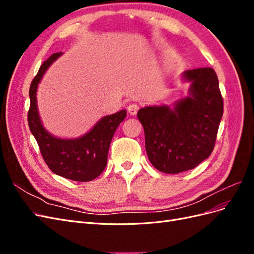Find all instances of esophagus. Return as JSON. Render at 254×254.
Instances as JSON below:
<instances>
[{
    "label": "esophagus",
    "mask_w": 254,
    "mask_h": 254,
    "mask_svg": "<svg viewBox=\"0 0 254 254\" xmlns=\"http://www.w3.org/2000/svg\"><path fill=\"white\" fill-rule=\"evenodd\" d=\"M137 111H139V105L136 104H130L128 106V112L129 114L131 115H135L137 113Z\"/></svg>",
    "instance_id": "1"
}]
</instances>
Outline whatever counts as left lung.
Wrapping results in <instances>:
<instances>
[{
  "mask_svg": "<svg viewBox=\"0 0 254 254\" xmlns=\"http://www.w3.org/2000/svg\"><path fill=\"white\" fill-rule=\"evenodd\" d=\"M190 96L173 109L145 107L137 112L150 163L165 174H178L200 164L212 153L224 112L217 75L212 67L186 71Z\"/></svg>",
  "mask_w": 254,
  "mask_h": 254,
  "instance_id": "obj_1",
  "label": "left lung"
}]
</instances>
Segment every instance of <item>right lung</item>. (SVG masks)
I'll return each mask as SVG.
<instances>
[{
  "label": "right lung",
  "instance_id": "obj_1",
  "mask_svg": "<svg viewBox=\"0 0 254 254\" xmlns=\"http://www.w3.org/2000/svg\"><path fill=\"white\" fill-rule=\"evenodd\" d=\"M60 55L61 52L55 53L45 60L30 83L28 126L43 160L53 173L66 179L87 182L97 178L104 172L113 134L127 112L121 110L104 117L88 133L78 139H58L50 134L43 128L38 114L36 92L44 72Z\"/></svg>",
  "mask_w": 254,
  "mask_h": 254
}]
</instances>
